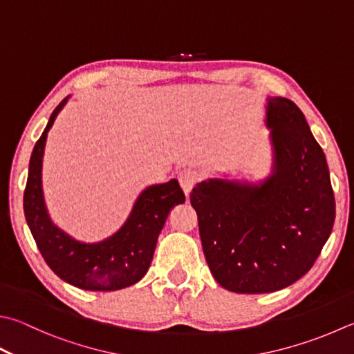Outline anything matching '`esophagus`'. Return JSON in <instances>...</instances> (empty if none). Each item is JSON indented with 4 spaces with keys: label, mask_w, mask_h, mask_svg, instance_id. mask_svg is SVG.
<instances>
[{
    "label": "esophagus",
    "mask_w": 354,
    "mask_h": 354,
    "mask_svg": "<svg viewBox=\"0 0 354 354\" xmlns=\"http://www.w3.org/2000/svg\"><path fill=\"white\" fill-rule=\"evenodd\" d=\"M200 180V174L196 171V169H183L182 172L178 174V182H180V186H182L185 194L188 196L189 192L192 191V188H194L196 183Z\"/></svg>",
    "instance_id": "1"
}]
</instances>
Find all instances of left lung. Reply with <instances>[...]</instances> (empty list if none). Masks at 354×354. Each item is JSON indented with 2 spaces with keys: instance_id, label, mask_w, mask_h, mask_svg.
Segmentation results:
<instances>
[{
  "instance_id": "left-lung-1",
  "label": "left lung",
  "mask_w": 354,
  "mask_h": 354,
  "mask_svg": "<svg viewBox=\"0 0 354 354\" xmlns=\"http://www.w3.org/2000/svg\"><path fill=\"white\" fill-rule=\"evenodd\" d=\"M266 126L274 152L268 178H209L191 192L212 276L242 295L282 290L305 276L336 217L328 165L302 111L288 98H268Z\"/></svg>"
}]
</instances>
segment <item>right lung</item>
Masks as SVG:
<instances>
[{"label":"right lung","instance_id":"obj_1","mask_svg":"<svg viewBox=\"0 0 354 354\" xmlns=\"http://www.w3.org/2000/svg\"><path fill=\"white\" fill-rule=\"evenodd\" d=\"M66 102L68 98L52 112L32 151L24 189L26 222L46 263L64 282L89 291L122 290L137 283L149 270L160 231L169 211L185 202V194L176 178L149 186L122 228L98 243L78 242L53 225L43 197L41 166L48 132Z\"/></svg>","mask_w":354,"mask_h":354}]
</instances>
